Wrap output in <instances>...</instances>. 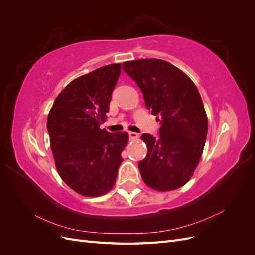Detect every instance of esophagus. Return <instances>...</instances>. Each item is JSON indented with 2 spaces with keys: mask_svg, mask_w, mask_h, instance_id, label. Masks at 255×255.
<instances>
[{
  "mask_svg": "<svg viewBox=\"0 0 255 255\" xmlns=\"http://www.w3.org/2000/svg\"><path fill=\"white\" fill-rule=\"evenodd\" d=\"M128 137H129V139L134 140V139H137V138H138V134L135 133V132H128Z\"/></svg>",
  "mask_w": 255,
  "mask_h": 255,
  "instance_id": "esophagus-1",
  "label": "esophagus"
}]
</instances>
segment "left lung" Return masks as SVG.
<instances>
[{
	"instance_id": "1",
	"label": "left lung",
	"mask_w": 255,
	"mask_h": 255,
	"mask_svg": "<svg viewBox=\"0 0 255 255\" xmlns=\"http://www.w3.org/2000/svg\"><path fill=\"white\" fill-rule=\"evenodd\" d=\"M140 88L146 109L160 121L159 138L143 134L148 154L138 168L153 189L182 187L194 174L207 135L201 96L188 76L168 61L146 58L123 63Z\"/></svg>"
}]
</instances>
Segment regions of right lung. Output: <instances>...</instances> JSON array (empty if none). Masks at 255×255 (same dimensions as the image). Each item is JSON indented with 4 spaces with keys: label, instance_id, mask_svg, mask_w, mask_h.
Returning <instances> with one entry per match:
<instances>
[{
    "label": "right lung",
    "instance_id": "add662e5",
    "mask_svg": "<svg viewBox=\"0 0 255 255\" xmlns=\"http://www.w3.org/2000/svg\"><path fill=\"white\" fill-rule=\"evenodd\" d=\"M121 64L107 65L69 83L54 101L47 128L57 171L80 195L110 191L122 163L128 133L100 128L110 111Z\"/></svg>",
    "mask_w": 255,
    "mask_h": 255
}]
</instances>
